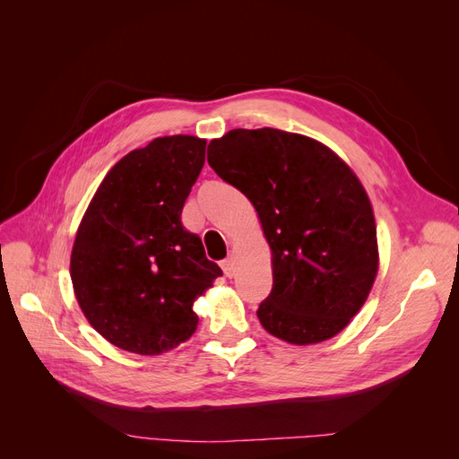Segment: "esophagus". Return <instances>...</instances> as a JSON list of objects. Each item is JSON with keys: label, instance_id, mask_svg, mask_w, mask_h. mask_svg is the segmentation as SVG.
<instances>
[{"label": "esophagus", "instance_id": "1", "mask_svg": "<svg viewBox=\"0 0 459 459\" xmlns=\"http://www.w3.org/2000/svg\"><path fill=\"white\" fill-rule=\"evenodd\" d=\"M221 270H224V273L228 275V277H231L233 275V258L231 256H228L226 260H221Z\"/></svg>", "mask_w": 459, "mask_h": 459}]
</instances>
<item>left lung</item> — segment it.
Segmentation results:
<instances>
[{"label": "left lung", "instance_id": "1", "mask_svg": "<svg viewBox=\"0 0 459 459\" xmlns=\"http://www.w3.org/2000/svg\"><path fill=\"white\" fill-rule=\"evenodd\" d=\"M208 164L256 208L273 285L256 316L290 344L335 337L362 308L379 268L368 193L335 152L275 128L231 130Z\"/></svg>", "mask_w": 459, "mask_h": 459}]
</instances>
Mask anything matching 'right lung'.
<instances>
[{
    "mask_svg": "<svg viewBox=\"0 0 459 459\" xmlns=\"http://www.w3.org/2000/svg\"><path fill=\"white\" fill-rule=\"evenodd\" d=\"M206 142L164 135L108 170L80 221L71 277L93 329L122 351L155 356L187 341L193 302L221 275L182 208Z\"/></svg>",
    "mask_w": 459,
    "mask_h": 459,
    "instance_id": "obj_1",
    "label": "right lung"
}]
</instances>
